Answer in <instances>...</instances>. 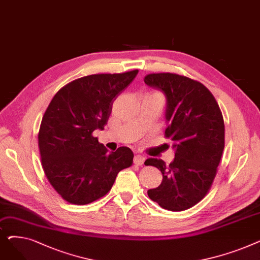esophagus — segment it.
Wrapping results in <instances>:
<instances>
[{
  "label": "esophagus",
  "mask_w": 260,
  "mask_h": 260,
  "mask_svg": "<svg viewBox=\"0 0 260 260\" xmlns=\"http://www.w3.org/2000/svg\"><path fill=\"white\" fill-rule=\"evenodd\" d=\"M134 163L136 166H142L144 163V157H142L141 155H137L135 156L134 158Z\"/></svg>",
  "instance_id": "obj_1"
}]
</instances>
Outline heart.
<instances>
[{
    "instance_id": "b5f03b06",
    "label": "heart",
    "mask_w": 260,
    "mask_h": 260,
    "mask_svg": "<svg viewBox=\"0 0 260 260\" xmlns=\"http://www.w3.org/2000/svg\"><path fill=\"white\" fill-rule=\"evenodd\" d=\"M151 95H155V97H157V95H156V94H151Z\"/></svg>"
}]
</instances>
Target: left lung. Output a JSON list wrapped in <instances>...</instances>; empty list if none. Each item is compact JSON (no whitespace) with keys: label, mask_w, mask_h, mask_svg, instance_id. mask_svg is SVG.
<instances>
[{"label":"left lung","mask_w":260,"mask_h":260,"mask_svg":"<svg viewBox=\"0 0 260 260\" xmlns=\"http://www.w3.org/2000/svg\"><path fill=\"white\" fill-rule=\"evenodd\" d=\"M144 83L166 95V137L175 158L167 166L148 158L145 166L162 173V182L147 195L163 209L179 212L194 207L209 192L224 148V123L211 91L184 76L151 74Z\"/></svg>","instance_id":"obj_1"}]
</instances>
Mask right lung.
Wrapping results in <instances>:
<instances>
[{
  "instance_id": "add662e5",
  "label": "right lung",
  "mask_w": 260,
  "mask_h": 260,
  "mask_svg": "<svg viewBox=\"0 0 260 260\" xmlns=\"http://www.w3.org/2000/svg\"><path fill=\"white\" fill-rule=\"evenodd\" d=\"M137 74L136 70L80 78L50 101L41 122L39 148L47 179L64 200L87 204L103 197L118 173L132 166L129 147L108 153L92 133L104 129L114 100Z\"/></svg>"
}]
</instances>
